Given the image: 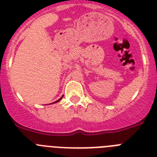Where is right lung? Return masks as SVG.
Returning <instances> with one entry per match:
<instances>
[{
    "mask_svg": "<svg viewBox=\"0 0 157 157\" xmlns=\"http://www.w3.org/2000/svg\"><path fill=\"white\" fill-rule=\"evenodd\" d=\"M63 96H62L61 98H59V100H57V101H55V102H53V103H56V102H58V101H60V100H61V99H62V98H63Z\"/></svg>",
    "mask_w": 157,
    "mask_h": 157,
    "instance_id": "1",
    "label": "right lung"
}]
</instances>
